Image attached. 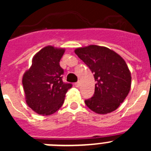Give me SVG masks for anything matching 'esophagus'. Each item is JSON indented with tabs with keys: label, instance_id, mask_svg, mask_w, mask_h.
I'll list each match as a JSON object with an SVG mask.
<instances>
[{
	"label": "esophagus",
	"instance_id": "obj_1",
	"mask_svg": "<svg viewBox=\"0 0 151 151\" xmlns=\"http://www.w3.org/2000/svg\"><path fill=\"white\" fill-rule=\"evenodd\" d=\"M75 85H76V87L79 88V87H80V82H76V83H75Z\"/></svg>",
	"mask_w": 151,
	"mask_h": 151
}]
</instances>
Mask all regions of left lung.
Returning a JSON list of instances; mask_svg holds the SVG:
<instances>
[{"label":"left lung","instance_id":"1","mask_svg":"<svg viewBox=\"0 0 151 151\" xmlns=\"http://www.w3.org/2000/svg\"><path fill=\"white\" fill-rule=\"evenodd\" d=\"M75 53L89 67L96 81L93 97L86 106L98 114H106L119 106L129 94L132 77L121 56L106 47L89 45Z\"/></svg>","mask_w":151,"mask_h":151}]
</instances>
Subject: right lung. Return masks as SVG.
I'll return each instance as SVG.
<instances>
[{"mask_svg":"<svg viewBox=\"0 0 151 151\" xmlns=\"http://www.w3.org/2000/svg\"><path fill=\"white\" fill-rule=\"evenodd\" d=\"M65 49L46 46L32 58V66L22 76L28 106L39 115H51L63 104L72 84L63 82L60 61Z\"/></svg>","mask_w":151,"mask_h":151,"instance_id":"obj_1","label":"right lung"}]
</instances>
